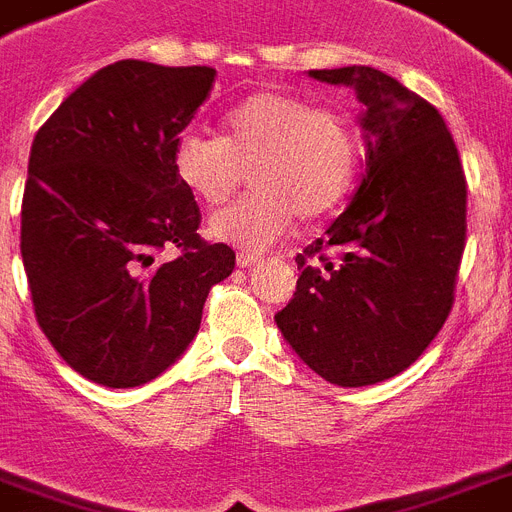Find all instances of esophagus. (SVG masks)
Instances as JSON below:
<instances>
[{"mask_svg": "<svg viewBox=\"0 0 512 512\" xmlns=\"http://www.w3.org/2000/svg\"><path fill=\"white\" fill-rule=\"evenodd\" d=\"M260 263V255H255V252H239L236 255V265L239 268H252V265Z\"/></svg>", "mask_w": 512, "mask_h": 512, "instance_id": "esophagus-1", "label": "esophagus"}]
</instances>
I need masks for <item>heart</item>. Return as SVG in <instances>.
I'll use <instances>...</instances> for the list:
<instances>
[{"mask_svg":"<svg viewBox=\"0 0 512 512\" xmlns=\"http://www.w3.org/2000/svg\"><path fill=\"white\" fill-rule=\"evenodd\" d=\"M221 137L182 132L171 150L176 182L197 203L218 208L244 182L255 190L223 208L210 234L263 249L291 229L294 218L328 216L349 195L364 156L362 124L338 103L291 90H257L223 114Z\"/></svg>","mask_w":512,"mask_h":512,"instance_id":"1","label":"heart"}]
</instances>
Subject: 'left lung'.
I'll list each match as a JSON object with an SVG mask.
<instances>
[{"mask_svg": "<svg viewBox=\"0 0 512 512\" xmlns=\"http://www.w3.org/2000/svg\"><path fill=\"white\" fill-rule=\"evenodd\" d=\"M354 85L364 103L367 169L349 208L296 265L276 315L322 380L362 388L409 369L455 302L466 247V174L440 111L372 67L309 70Z\"/></svg>", "mask_w": 512, "mask_h": 512, "instance_id": "1", "label": "left lung"}]
</instances>
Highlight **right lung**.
Masks as SVG:
<instances>
[{
    "instance_id": "1",
    "label": "right lung",
    "mask_w": 512,
    "mask_h": 512,
    "mask_svg": "<svg viewBox=\"0 0 512 512\" xmlns=\"http://www.w3.org/2000/svg\"><path fill=\"white\" fill-rule=\"evenodd\" d=\"M216 83L213 67L122 59L88 77L36 132L20 252L33 312L64 362L135 388L182 356L229 244L197 234L200 208L171 150Z\"/></svg>"
}]
</instances>
